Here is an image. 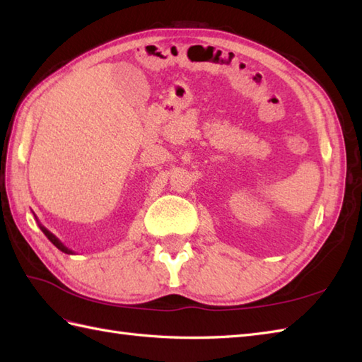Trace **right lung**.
Segmentation results:
<instances>
[{"label":"right lung","instance_id":"obj_1","mask_svg":"<svg viewBox=\"0 0 362 362\" xmlns=\"http://www.w3.org/2000/svg\"><path fill=\"white\" fill-rule=\"evenodd\" d=\"M34 216H35V214H34ZM35 219H37V216H35ZM37 222H38V227H40V230H42V232H43V233L46 235V238H48V240H49V241H51V243H52L54 245H56V247H57V249H59L60 252H64V253H68V255H73V253H74V252H73L71 249H68V247H66V245H65V244H64L62 241H60V240H59V238H57L56 235H52V233L49 232V230H48V228H46L45 226H42V224H40V221H38V219H37Z\"/></svg>","mask_w":362,"mask_h":362}]
</instances>
